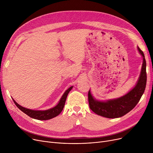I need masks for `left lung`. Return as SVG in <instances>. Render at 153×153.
Instances as JSON below:
<instances>
[{"instance_id":"1","label":"left lung","mask_w":153,"mask_h":153,"mask_svg":"<svg viewBox=\"0 0 153 153\" xmlns=\"http://www.w3.org/2000/svg\"><path fill=\"white\" fill-rule=\"evenodd\" d=\"M137 49L143 58V64L140 75L134 87L122 97L107 100L95 99L89 90L88 99L90 108L100 116L108 118H116L128 114L139 102L146 85V62L143 52L137 46Z\"/></svg>"}]
</instances>
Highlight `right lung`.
<instances>
[{"instance_id":"add662e5","label":"right lung","mask_w":153,"mask_h":153,"mask_svg":"<svg viewBox=\"0 0 153 153\" xmlns=\"http://www.w3.org/2000/svg\"><path fill=\"white\" fill-rule=\"evenodd\" d=\"M72 87H73V86L70 87L69 89H68L65 92H64L57 105L51 108L48 109L46 110H35L27 108L21 106L19 104H18L17 102H16L14 99H12L15 105H17V107L21 111H22L23 113H25L31 118L39 120H47L58 116L62 111L64 107V105H65L67 96L69 92L72 89Z\"/></svg>"}]
</instances>
